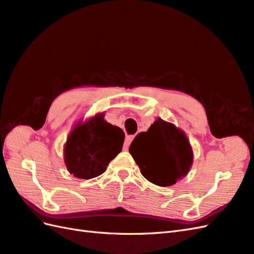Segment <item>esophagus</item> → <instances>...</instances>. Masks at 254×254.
Wrapping results in <instances>:
<instances>
[{
  "instance_id": "esophagus-1",
  "label": "esophagus",
  "mask_w": 254,
  "mask_h": 254,
  "mask_svg": "<svg viewBox=\"0 0 254 254\" xmlns=\"http://www.w3.org/2000/svg\"><path fill=\"white\" fill-rule=\"evenodd\" d=\"M133 138H134V135H127V136L126 137V140H125L126 148H127V147L129 146V144H131V141L133 140Z\"/></svg>"
}]
</instances>
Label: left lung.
<instances>
[{
    "label": "left lung",
    "instance_id": "left-lung-1",
    "mask_svg": "<svg viewBox=\"0 0 254 254\" xmlns=\"http://www.w3.org/2000/svg\"><path fill=\"white\" fill-rule=\"evenodd\" d=\"M129 154L146 180L158 186H171L182 180L192 164V149L182 129L160 118L147 132L136 135Z\"/></svg>",
    "mask_w": 254,
    "mask_h": 254
}]
</instances>
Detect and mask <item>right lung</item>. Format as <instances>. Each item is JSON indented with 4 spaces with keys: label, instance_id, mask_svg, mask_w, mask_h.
<instances>
[{
    "label": "right lung",
    "instance_id": "right-lung-1",
    "mask_svg": "<svg viewBox=\"0 0 254 254\" xmlns=\"http://www.w3.org/2000/svg\"><path fill=\"white\" fill-rule=\"evenodd\" d=\"M125 132L98 114L76 123L64 147L68 171L78 179L90 180L103 174L109 162L122 150Z\"/></svg>",
    "mask_w": 254,
    "mask_h": 254
}]
</instances>
